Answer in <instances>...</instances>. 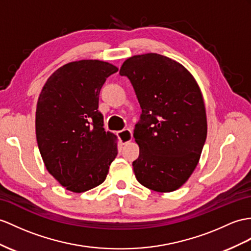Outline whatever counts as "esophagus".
Here are the masks:
<instances>
[{"mask_svg": "<svg viewBox=\"0 0 251 251\" xmlns=\"http://www.w3.org/2000/svg\"><path fill=\"white\" fill-rule=\"evenodd\" d=\"M117 135H118V138H119L120 143L122 145H125L126 143L131 142L132 138H133V134H132L131 129H125V130H122V131H119L117 133Z\"/></svg>", "mask_w": 251, "mask_h": 251, "instance_id": "esophagus-1", "label": "esophagus"}]
</instances>
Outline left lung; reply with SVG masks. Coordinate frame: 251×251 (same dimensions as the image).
Instances as JSON below:
<instances>
[{
	"label": "left lung",
	"mask_w": 251,
	"mask_h": 251,
	"mask_svg": "<svg viewBox=\"0 0 251 251\" xmlns=\"http://www.w3.org/2000/svg\"><path fill=\"white\" fill-rule=\"evenodd\" d=\"M119 73L129 77L143 112L134 130L136 179L154 192H174L194 173L206 138L199 85L184 66L156 53L129 57Z\"/></svg>",
	"instance_id": "8db88e82"
}]
</instances>
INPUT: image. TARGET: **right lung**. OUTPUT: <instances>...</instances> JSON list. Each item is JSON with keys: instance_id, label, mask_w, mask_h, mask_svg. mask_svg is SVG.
<instances>
[{"instance_id": "1", "label": "right lung", "mask_w": 251, "mask_h": 251, "mask_svg": "<svg viewBox=\"0 0 251 251\" xmlns=\"http://www.w3.org/2000/svg\"><path fill=\"white\" fill-rule=\"evenodd\" d=\"M118 68L98 59L60 67L47 79L36 108V137L46 168L73 193L104 182L117 156V136L98 111L103 84Z\"/></svg>"}]
</instances>
